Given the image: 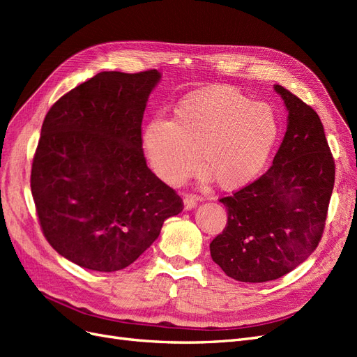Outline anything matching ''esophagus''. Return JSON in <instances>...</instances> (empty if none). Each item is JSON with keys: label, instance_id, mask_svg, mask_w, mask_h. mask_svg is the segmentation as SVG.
Here are the masks:
<instances>
[{"label": "esophagus", "instance_id": "obj_1", "mask_svg": "<svg viewBox=\"0 0 357 357\" xmlns=\"http://www.w3.org/2000/svg\"><path fill=\"white\" fill-rule=\"evenodd\" d=\"M198 198L197 197H192V195H186L185 198H183V205H185V210L189 211L192 208H195L198 205Z\"/></svg>", "mask_w": 357, "mask_h": 357}]
</instances>
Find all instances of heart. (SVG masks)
Instances as JSON below:
<instances>
[{"instance_id": "obj_1", "label": "heart", "mask_w": 357, "mask_h": 357, "mask_svg": "<svg viewBox=\"0 0 357 357\" xmlns=\"http://www.w3.org/2000/svg\"><path fill=\"white\" fill-rule=\"evenodd\" d=\"M278 132L271 105L252 102L228 86H210L181 98L171 121L150 119L142 144L150 167L167 185L185 181L198 159L202 185L215 181L222 190L231 192L261 174Z\"/></svg>"}]
</instances>
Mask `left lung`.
<instances>
[{
    "label": "left lung",
    "mask_w": 357,
    "mask_h": 357,
    "mask_svg": "<svg viewBox=\"0 0 357 357\" xmlns=\"http://www.w3.org/2000/svg\"><path fill=\"white\" fill-rule=\"evenodd\" d=\"M287 110V129L273 167L220 202L228 223L210 244L213 261L244 283H264L294 271L321 238L335 181V164L319 114L274 84Z\"/></svg>",
    "instance_id": "obj_1"
}]
</instances>
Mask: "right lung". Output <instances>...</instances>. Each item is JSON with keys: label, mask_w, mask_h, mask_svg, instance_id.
I'll return each mask as SVG.
<instances>
[{"label": "right lung", "mask_w": 357, "mask_h": 357, "mask_svg": "<svg viewBox=\"0 0 357 357\" xmlns=\"http://www.w3.org/2000/svg\"><path fill=\"white\" fill-rule=\"evenodd\" d=\"M158 70L102 71L45 117L31 192L43 234L70 262L100 273L131 265L183 201L146 164L142 122Z\"/></svg>", "instance_id": "obj_1"}]
</instances>
